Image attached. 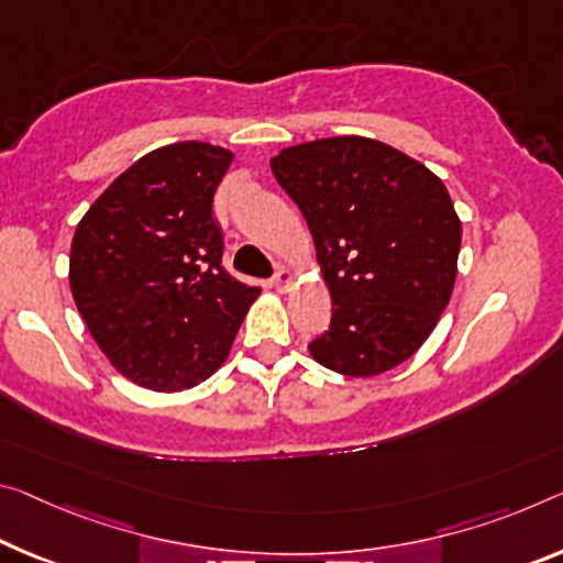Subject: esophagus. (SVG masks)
<instances>
[{
  "label": "esophagus",
  "instance_id": "1",
  "mask_svg": "<svg viewBox=\"0 0 563 563\" xmlns=\"http://www.w3.org/2000/svg\"><path fill=\"white\" fill-rule=\"evenodd\" d=\"M290 283H292V273L290 271H285V267H278V271H275V275H273V285H275V290H288L290 288Z\"/></svg>",
  "mask_w": 563,
  "mask_h": 563
}]
</instances>
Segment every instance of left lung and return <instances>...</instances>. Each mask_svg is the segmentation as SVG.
<instances>
[{"label":"left lung","mask_w":563,"mask_h":563,"mask_svg":"<svg viewBox=\"0 0 563 563\" xmlns=\"http://www.w3.org/2000/svg\"><path fill=\"white\" fill-rule=\"evenodd\" d=\"M273 175L306 218L333 300L308 351L351 378L410 358L449 306L461 220L426 165L368 137L283 150Z\"/></svg>","instance_id":"8db88e82"}]
</instances>
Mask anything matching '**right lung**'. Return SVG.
Wrapping results in <instances>:
<instances>
[{
    "mask_svg": "<svg viewBox=\"0 0 563 563\" xmlns=\"http://www.w3.org/2000/svg\"><path fill=\"white\" fill-rule=\"evenodd\" d=\"M233 153L208 142L153 150L79 220L69 285L89 333L124 378L185 390L225 363L261 288L222 267L212 195Z\"/></svg>",
    "mask_w": 563,
    "mask_h": 563,
    "instance_id": "add662e5",
    "label": "right lung"
}]
</instances>
